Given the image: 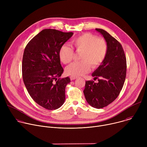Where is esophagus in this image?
<instances>
[{"instance_id": "obj_1", "label": "esophagus", "mask_w": 147, "mask_h": 147, "mask_svg": "<svg viewBox=\"0 0 147 147\" xmlns=\"http://www.w3.org/2000/svg\"><path fill=\"white\" fill-rule=\"evenodd\" d=\"M77 77H76V76H70V80H74L75 79H77Z\"/></svg>"}]
</instances>
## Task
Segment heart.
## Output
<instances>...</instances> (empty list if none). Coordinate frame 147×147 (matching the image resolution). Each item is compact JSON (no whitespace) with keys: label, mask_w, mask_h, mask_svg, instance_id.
<instances>
[{"label":"heart","mask_w":147,"mask_h":147,"mask_svg":"<svg viewBox=\"0 0 147 147\" xmlns=\"http://www.w3.org/2000/svg\"><path fill=\"white\" fill-rule=\"evenodd\" d=\"M70 44L76 52H81V61L73 62L66 68V73L72 76H79L88 73L91 66L92 68L98 67L105 59L108 53V47L105 39L98 38L91 33L86 32L74 38L71 40ZM72 49L66 44L60 48L59 56L64 64L69 63L73 60Z\"/></svg>","instance_id":"1"}]
</instances>
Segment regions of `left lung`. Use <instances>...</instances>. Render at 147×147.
I'll use <instances>...</instances> for the list:
<instances>
[{"instance_id":"left-lung-1","label":"left lung","mask_w":147,"mask_h":147,"mask_svg":"<svg viewBox=\"0 0 147 147\" xmlns=\"http://www.w3.org/2000/svg\"><path fill=\"white\" fill-rule=\"evenodd\" d=\"M108 44L105 59L92 74L98 82L86 81L84 90L89 105L100 109L108 106L119 96L125 79L127 70L126 57L121 45L115 38L102 29L96 28Z\"/></svg>"}]
</instances>
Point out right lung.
Masks as SVG:
<instances>
[{
	"mask_svg": "<svg viewBox=\"0 0 147 147\" xmlns=\"http://www.w3.org/2000/svg\"><path fill=\"white\" fill-rule=\"evenodd\" d=\"M73 35L71 32L45 29L24 49L22 74L25 86L33 100L47 109H57L65 102V88L70 79L60 78L63 69L59 52Z\"/></svg>",
	"mask_w": 147,
	"mask_h": 147,
	"instance_id": "1",
	"label": "right lung"
}]
</instances>
